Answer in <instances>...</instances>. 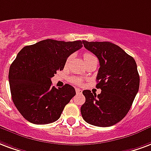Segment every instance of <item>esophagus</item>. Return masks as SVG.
<instances>
[{
  "label": "esophagus",
  "instance_id": "34e87169",
  "mask_svg": "<svg viewBox=\"0 0 151 151\" xmlns=\"http://www.w3.org/2000/svg\"><path fill=\"white\" fill-rule=\"evenodd\" d=\"M76 93H77L78 94H81V93H82V90H80V89H76Z\"/></svg>",
  "mask_w": 151,
  "mask_h": 151
}]
</instances>
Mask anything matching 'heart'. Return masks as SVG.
<instances>
[{"instance_id":"b5f03b06","label":"heart","mask_w":151,"mask_h":151,"mask_svg":"<svg viewBox=\"0 0 151 151\" xmlns=\"http://www.w3.org/2000/svg\"><path fill=\"white\" fill-rule=\"evenodd\" d=\"M83 58H84V61L86 63H87L88 61H91V60H93V59L96 58L95 56L93 55L92 53H84ZM69 60H70V58L67 59V62L69 61ZM70 81H71V82H72V83H73V84H76V85H80V84H81V82H82L81 79L78 78H71Z\"/></svg>"}]
</instances>
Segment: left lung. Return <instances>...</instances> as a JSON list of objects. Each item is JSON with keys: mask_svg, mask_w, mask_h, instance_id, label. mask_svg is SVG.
I'll list each match as a JSON object with an SVG mask.
<instances>
[{"mask_svg": "<svg viewBox=\"0 0 151 151\" xmlns=\"http://www.w3.org/2000/svg\"><path fill=\"white\" fill-rule=\"evenodd\" d=\"M83 45L99 60L96 87L101 92L97 95L83 90L86 102L81 107V116L93 126L111 127L127 115L138 93L137 64L122 48L109 41H83Z\"/></svg>", "mask_w": 151, "mask_h": 151, "instance_id": "8db88e82", "label": "left lung"}]
</instances>
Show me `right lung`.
<instances>
[{"instance_id":"obj_1","label":"right lung","mask_w":151,"mask_h":151,"mask_svg":"<svg viewBox=\"0 0 151 151\" xmlns=\"http://www.w3.org/2000/svg\"><path fill=\"white\" fill-rule=\"evenodd\" d=\"M83 41L46 39L22 49L9 72L11 96L15 106L27 121L37 125L52 123L76 94L65 84L52 86L51 78L64 69L70 54L82 47Z\"/></svg>"}]
</instances>
